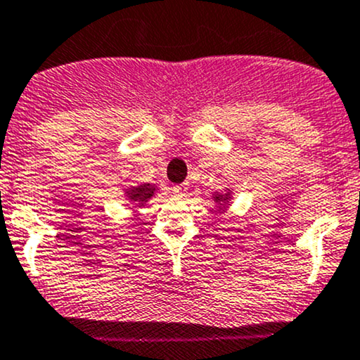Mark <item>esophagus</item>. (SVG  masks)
I'll return each mask as SVG.
<instances>
[{
  "label": "esophagus",
  "mask_w": 360,
  "mask_h": 360,
  "mask_svg": "<svg viewBox=\"0 0 360 360\" xmlns=\"http://www.w3.org/2000/svg\"><path fill=\"white\" fill-rule=\"evenodd\" d=\"M187 191H188V184L175 185V187H173V195H176V197H185V194H187Z\"/></svg>",
  "instance_id": "esophagus-1"
}]
</instances>
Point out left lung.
<instances>
[{"mask_svg": "<svg viewBox=\"0 0 360 360\" xmlns=\"http://www.w3.org/2000/svg\"><path fill=\"white\" fill-rule=\"evenodd\" d=\"M212 199H214V202L218 204L219 211H226L228 204H230V200H231V191H230V188H226V192H223V194H219V192H214Z\"/></svg>", "mask_w": 360, "mask_h": 360, "instance_id": "left-lung-1", "label": "left lung"}]
</instances>
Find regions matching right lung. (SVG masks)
Returning <instances> with one entry per match:
<instances>
[{
    "label": "right lung",
    "instance_id": "right-lung-1",
    "mask_svg": "<svg viewBox=\"0 0 360 360\" xmlns=\"http://www.w3.org/2000/svg\"><path fill=\"white\" fill-rule=\"evenodd\" d=\"M158 192L156 185H150V184H141V185H134V187L125 188V194L127 200L132 204L134 207H142L144 204H148L153 195Z\"/></svg>",
    "mask_w": 360,
    "mask_h": 360
}]
</instances>
